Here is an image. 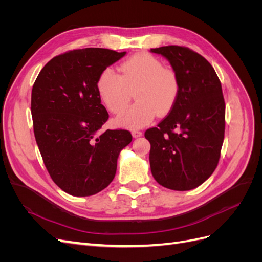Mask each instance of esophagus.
<instances>
[{
	"instance_id": "esophagus-1",
	"label": "esophagus",
	"mask_w": 262,
	"mask_h": 262,
	"mask_svg": "<svg viewBox=\"0 0 262 262\" xmlns=\"http://www.w3.org/2000/svg\"><path fill=\"white\" fill-rule=\"evenodd\" d=\"M132 136H133V138H140V137H142V132L139 130H133Z\"/></svg>"
}]
</instances>
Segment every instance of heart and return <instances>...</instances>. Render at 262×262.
<instances>
[{"label":"heart","instance_id":"b5f03b06","mask_svg":"<svg viewBox=\"0 0 262 262\" xmlns=\"http://www.w3.org/2000/svg\"><path fill=\"white\" fill-rule=\"evenodd\" d=\"M102 71L97 81L100 99L109 112L119 114L128 106L132 94L137 102L117 118L119 125L139 129L160 116L168 114L176 104L180 91L179 76L175 70L147 52L126 59L119 67Z\"/></svg>","mask_w":262,"mask_h":262}]
</instances>
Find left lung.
<instances>
[{
	"mask_svg": "<svg viewBox=\"0 0 262 262\" xmlns=\"http://www.w3.org/2000/svg\"><path fill=\"white\" fill-rule=\"evenodd\" d=\"M168 59L180 91L169 114L144 136L158 184L177 191L196 188L215 170L225 132V101L220 78L201 54L184 46L150 49Z\"/></svg>",
	"mask_w": 262,
	"mask_h": 262,
	"instance_id": "left-lung-1",
	"label": "left lung"
}]
</instances>
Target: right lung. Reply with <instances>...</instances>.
I'll return each instance as SVG.
<instances>
[{"instance_id": "right-lung-1", "label": "right lung", "mask_w": 262, "mask_h": 262, "mask_svg": "<svg viewBox=\"0 0 262 262\" xmlns=\"http://www.w3.org/2000/svg\"><path fill=\"white\" fill-rule=\"evenodd\" d=\"M125 52L70 50L51 59L31 91L34 133L54 184L75 196L93 195L113 181L120 150L132 141L124 129L100 132L109 115L97 81Z\"/></svg>"}]
</instances>
